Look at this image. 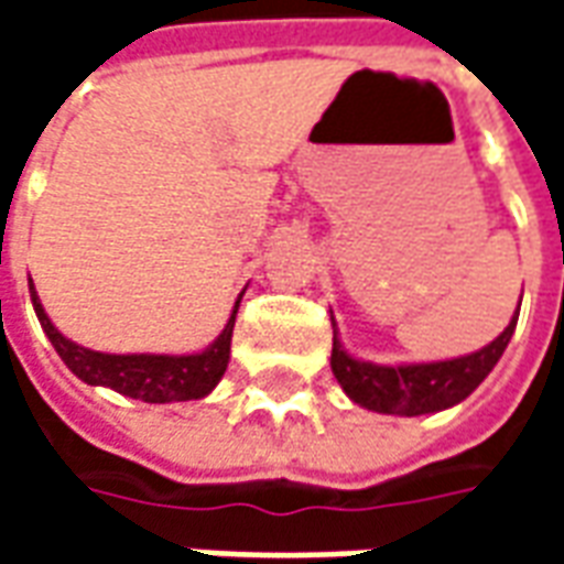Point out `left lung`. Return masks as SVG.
<instances>
[{
    "label": "left lung",
    "instance_id": "8db88e82",
    "mask_svg": "<svg viewBox=\"0 0 564 564\" xmlns=\"http://www.w3.org/2000/svg\"><path fill=\"white\" fill-rule=\"evenodd\" d=\"M517 317H520V307H517ZM517 317L510 319L508 329L501 332L496 341L480 347L477 354L456 356L444 362H404V366H378V362L356 359L344 350L341 338L335 332L332 375L350 395V402L359 408L395 416L437 414L465 402L484 383L486 375L505 354L510 335L517 329ZM332 326H335V317H332Z\"/></svg>",
    "mask_w": 564,
    "mask_h": 564
}]
</instances>
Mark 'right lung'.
<instances>
[{
  "mask_svg": "<svg viewBox=\"0 0 564 564\" xmlns=\"http://www.w3.org/2000/svg\"><path fill=\"white\" fill-rule=\"evenodd\" d=\"M32 307L35 317L42 323L44 335L51 338L54 350L59 359L66 362L68 371L80 378L90 387H108V390L139 399L148 404H169V402H189V399H205L220 378L226 375L229 366V347H232V329L235 314L241 305V295L235 299L229 323L223 332L208 344L202 354L186 356H169V354H99V350H87L80 344L68 341L63 332L56 329L51 317L44 314L42 299L35 293L30 281Z\"/></svg>",
  "mask_w": 564,
  "mask_h": 564,
  "instance_id": "1",
  "label": "right lung"
}]
</instances>
